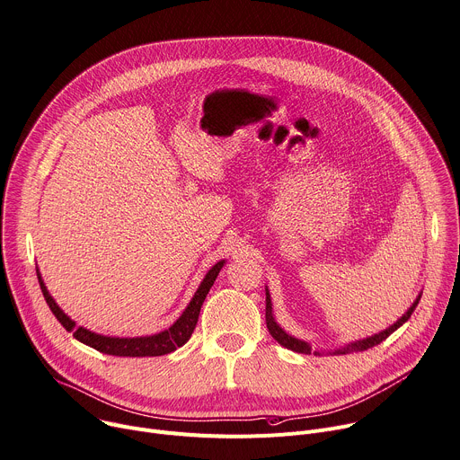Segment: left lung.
Segmentation results:
<instances>
[{
    "mask_svg": "<svg viewBox=\"0 0 460 460\" xmlns=\"http://www.w3.org/2000/svg\"><path fill=\"white\" fill-rule=\"evenodd\" d=\"M419 299H420V296L417 297V301L411 305V309L407 311L396 323H393L389 329H385V331H382V332H378V334H375V336H371V338H366V340H360V341H354V343H350V345H347V347H341V349H338V350H334V354H349V352H358V350H367V349H371V347H375V345H378L380 341H384L387 336H391L400 325H403L407 320L411 318V314H413V311H415V307L419 305ZM265 318H267V329H269V332L272 334V338L274 340H278V343H281L283 347H287V349H290V350H294V352H301V354H311V347L305 343V341H301V340H297V338H294V336H288L276 322H274V316H272V303H270V294H269V290H267V313H265ZM314 354H320L318 350H314Z\"/></svg>",
    "mask_w": 460,
    "mask_h": 460,
    "instance_id": "obj_1",
    "label": "left lung"
}]
</instances>
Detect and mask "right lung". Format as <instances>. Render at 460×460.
Masks as SVG:
<instances>
[{
  "label": "right lung",
  "instance_id": "1",
  "mask_svg": "<svg viewBox=\"0 0 460 460\" xmlns=\"http://www.w3.org/2000/svg\"><path fill=\"white\" fill-rule=\"evenodd\" d=\"M225 261H219L217 265H214L208 274L204 276L200 287L197 288L193 299L190 301V305L186 307V311L182 313V316L166 331L159 332V334H153V336H144V338H110V336H100V334H94L84 327H76L73 320H69L62 309L58 307V305L55 303V299L50 297V294L47 292L40 274H38V281H40V287H41V292H43V297L49 305V309L53 311V314L57 316V320L64 325L66 331H71L73 336L76 340H80L82 343L104 352V354H113V356H163V354H168L172 350H175L177 347H182L195 325H197V320H199V313H200V307H202V301L207 299V294L210 292L219 270L223 269Z\"/></svg>",
  "mask_w": 460,
  "mask_h": 460
}]
</instances>
